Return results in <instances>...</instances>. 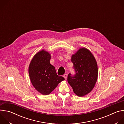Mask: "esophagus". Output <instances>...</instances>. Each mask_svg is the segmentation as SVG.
Returning <instances> with one entry per match:
<instances>
[{"instance_id":"esophagus-1","label":"esophagus","mask_w":124,"mask_h":124,"mask_svg":"<svg viewBox=\"0 0 124 124\" xmlns=\"http://www.w3.org/2000/svg\"><path fill=\"white\" fill-rule=\"evenodd\" d=\"M63 77L65 78V79H66L67 78V74H64L63 75Z\"/></svg>"}]
</instances>
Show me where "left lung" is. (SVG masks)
<instances>
[{
	"mask_svg": "<svg viewBox=\"0 0 124 124\" xmlns=\"http://www.w3.org/2000/svg\"><path fill=\"white\" fill-rule=\"evenodd\" d=\"M75 75L69 73L67 80L74 93L83 97L90 93L96 83L98 70L97 62L92 53L86 48L79 49L72 56Z\"/></svg>",
	"mask_w": 124,
	"mask_h": 124,
	"instance_id": "left-lung-1",
	"label": "left lung"
}]
</instances>
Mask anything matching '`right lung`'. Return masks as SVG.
I'll return each instance as SVG.
<instances>
[{
    "instance_id": "add662e5",
    "label": "right lung",
    "mask_w": 124,
    "mask_h": 124,
    "mask_svg": "<svg viewBox=\"0 0 124 124\" xmlns=\"http://www.w3.org/2000/svg\"><path fill=\"white\" fill-rule=\"evenodd\" d=\"M50 55L42 50L35 54L29 66L28 72L33 86L43 95L49 94L65 78L58 76L50 63Z\"/></svg>"
}]
</instances>
